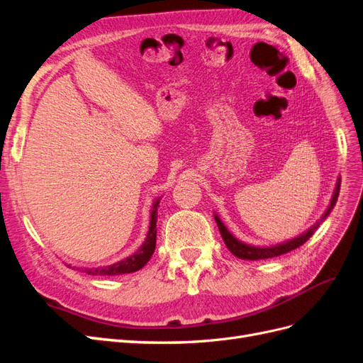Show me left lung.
Instances as JSON below:
<instances>
[{
	"mask_svg": "<svg viewBox=\"0 0 363 363\" xmlns=\"http://www.w3.org/2000/svg\"><path fill=\"white\" fill-rule=\"evenodd\" d=\"M339 189H340V180L337 182V186L335 189V194H333V199H332V203L330 206H328L325 215L323 216V219L325 216H328V213L332 212V208L335 207L336 201H337V196H339ZM215 221L218 224V228H219V233H221L223 239H224V244L227 245V248L233 252V255L239 259H245V260H259V259H269V257H276V256H280V255H284V252L288 251H292L295 248H298L300 245H303L307 239H309L315 230L320 227V225H313L309 232L303 233L301 236L295 238L292 240H288L286 244H281V245H277V247H267V248H259V247H251V245H247V244H242L240 240H238L235 236H232V233L228 232V230L225 228V225L223 224L221 219H219L218 216H215Z\"/></svg>",
	"mask_w": 363,
	"mask_h": 363,
	"instance_id": "8db88e82",
	"label": "left lung"
}]
</instances>
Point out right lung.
Returning a JSON list of instances; mask_svg holds the SVG:
<instances>
[{"label":"right lung","mask_w":363,"mask_h":363,"mask_svg":"<svg viewBox=\"0 0 363 363\" xmlns=\"http://www.w3.org/2000/svg\"><path fill=\"white\" fill-rule=\"evenodd\" d=\"M157 207L159 201L155 203L152 206V212H151V223H150V232L145 239L144 245H142L135 255H131L130 257L124 259L123 262H118L112 267H106V268H96V269H89L87 274H101V276H115V274H128V272H135L140 269L145 263L150 260L152 256V252L156 250V235H157Z\"/></svg>","instance_id":"add662e5"}]
</instances>
